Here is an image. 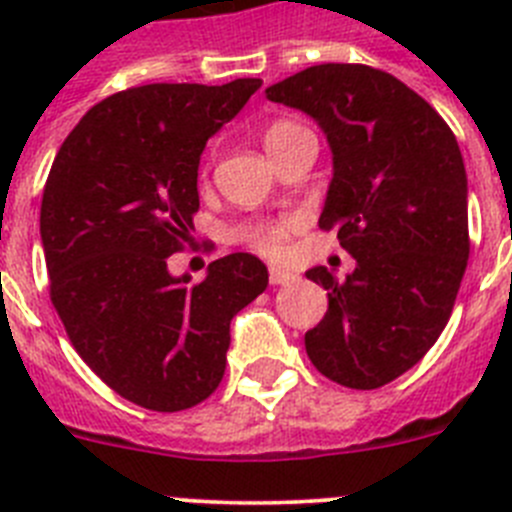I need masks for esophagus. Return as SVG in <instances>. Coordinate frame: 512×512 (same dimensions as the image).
<instances>
[{
	"label": "esophagus",
	"mask_w": 512,
	"mask_h": 512,
	"mask_svg": "<svg viewBox=\"0 0 512 512\" xmlns=\"http://www.w3.org/2000/svg\"><path fill=\"white\" fill-rule=\"evenodd\" d=\"M295 279H297L295 271L284 269V266H271V269H269V282L271 284H289V282H295Z\"/></svg>",
	"instance_id": "esophagus-1"
}]
</instances>
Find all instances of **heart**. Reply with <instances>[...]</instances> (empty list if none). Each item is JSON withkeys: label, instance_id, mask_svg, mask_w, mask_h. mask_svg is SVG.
Returning <instances> with one entry per match:
<instances>
[{"label": "heart", "instance_id": "obj_1", "mask_svg": "<svg viewBox=\"0 0 512 512\" xmlns=\"http://www.w3.org/2000/svg\"><path fill=\"white\" fill-rule=\"evenodd\" d=\"M305 133L302 125L292 120H279L274 125H269L264 133V146L266 151L274 153L279 146H284L287 140H292L295 135ZM292 233V223L289 220H279V223H266V225H256V228L248 233V238L253 241V246L261 248L264 253H271V256H277V253L284 251L287 246V238Z\"/></svg>", "mask_w": 512, "mask_h": 512}]
</instances>
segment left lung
Here are the masks:
<instances>
[{"instance_id": "1", "label": "left lung", "mask_w": 512, "mask_h": 512, "mask_svg": "<svg viewBox=\"0 0 512 512\" xmlns=\"http://www.w3.org/2000/svg\"><path fill=\"white\" fill-rule=\"evenodd\" d=\"M266 99L318 122L333 153L318 225L338 230L356 269L328 289V312L305 333L320 374L377 390L418 364L449 323L469 259L467 169L446 122L392 74L320 63L271 84Z\"/></svg>"}]
</instances>
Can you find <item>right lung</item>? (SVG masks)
I'll return each instance as SVG.
<instances>
[{
	"instance_id": "add662e5",
	"label": "right lung",
	"mask_w": 512,
	"mask_h": 512,
	"mask_svg": "<svg viewBox=\"0 0 512 512\" xmlns=\"http://www.w3.org/2000/svg\"><path fill=\"white\" fill-rule=\"evenodd\" d=\"M261 79L146 84L94 104L63 140L40 205L51 300L76 354L117 395L158 413L207 400L225 374L230 320L269 284L251 253L200 284L169 256L192 241L205 143Z\"/></svg>"
}]
</instances>
